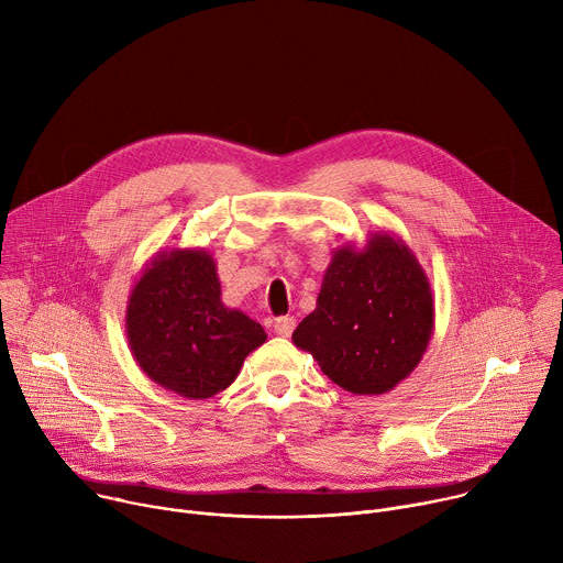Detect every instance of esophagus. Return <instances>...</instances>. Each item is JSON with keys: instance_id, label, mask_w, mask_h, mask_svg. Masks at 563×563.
Here are the masks:
<instances>
[{"instance_id": "esophagus-1", "label": "esophagus", "mask_w": 563, "mask_h": 563, "mask_svg": "<svg viewBox=\"0 0 563 563\" xmlns=\"http://www.w3.org/2000/svg\"><path fill=\"white\" fill-rule=\"evenodd\" d=\"M294 328H296V320H294V316H283V318H278L276 323H274V332H276L278 336H283V339L291 336Z\"/></svg>"}]
</instances>
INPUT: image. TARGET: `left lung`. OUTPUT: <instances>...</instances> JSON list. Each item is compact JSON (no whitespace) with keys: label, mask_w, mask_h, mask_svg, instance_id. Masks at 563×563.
I'll list each match as a JSON object with an SVG mask.
<instances>
[{"label":"left lung","mask_w":563,"mask_h":563,"mask_svg":"<svg viewBox=\"0 0 563 563\" xmlns=\"http://www.w3.org/2000/svg\"><path fill=\"white\" fill-rule=\"evenodd\" d=\"M434 332V296L415 252L389 231L332 254L316 309L291 341L339 387L376 396L406 380Z\"/></svg>","instance_id":"1"}]
</instances>
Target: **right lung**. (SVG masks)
Segmentation results:
<instances>
[{"label":"right lung","mask_w":563,"mask_h":563,"mask_svg":"<svg viewBox=\"0 0 563 563\" xmlns=\"http://www.w3.org/2000/svg\"><path fill=\"white\" fill-rule=\"evenodd\" d=\"M126 341L140 369L191 400L227 389L267 341L261 323L227 307L213 256L202 247L159 250L126 300Z\"/></svg>","instance_id":"add662e5"}]
</instances>
